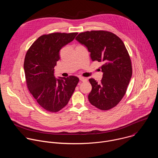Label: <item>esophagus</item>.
Listing matches in <instances>:
<instances>
[{
  "instance_id": "esophagus-1",
  "label": "esophagus",
  "mask_w": 158,
  "mask_h": 158,
  "mask_svg": "<svg viewBox=\"0 0 158 158\" xmlns=\"http://www.w3.org/2000/svg\"><path fill=\"white\" fill-rule=\"evenodd\" d=\"M79 79H80V81H82V82H84V81H87V79H85V78H84V77H79Z\"/></svg>"
}]
</instances>
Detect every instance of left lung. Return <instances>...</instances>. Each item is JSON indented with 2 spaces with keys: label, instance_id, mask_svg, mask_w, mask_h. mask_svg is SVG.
<instances>
[{
  "label": "left lung",
  "instance_id": "obj_1",
  "mask_svg": "<svg viewBox=\"0 0 158 158\" xmlns=\"http://www.w3.org/2000/svg\"><path fill=\"white\" fill-rule=\"evenodd\" d=\"M76 40L86 47L93 61L103 64L101 83L89 80L92 85L88 95L90 103L103 110L115 107L124 96L132 77L131 62L124 44L114 34L104 31L82 32Z\"/></svg>",
  "mask_w": 158,
  "mask_h": 158
}]
</instances>
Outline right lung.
Returning <instances> with one entry per match:
<instances>
[{"label": "right lung", "instance_id": "1", "mask_svg": "<svg viewBox=\"0 0 158 158\" xmlns=\"http://www.w3.org/2000/svg\"><path fill=\"white\" fill-rule=\"evenodd\" d=\"M78 33H52L39 37L27 51L24 69L27 87L38 104L56 112L68 103L79 82L76 76L56 78L54 67L59 51L72 42Z\"/></svg>", "mask_w": 158, "mask_h": 158}]
</instances>
